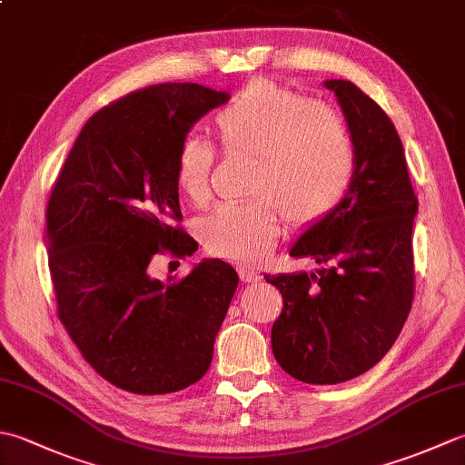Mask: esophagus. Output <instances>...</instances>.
<instances>
[{"label": "esophagus", "instance_id": "1", "mask_svg": "<svg viewBox=\"0 0 465 465\" xmlns=\"http://www.w3.org/2000/svg\"><path fill=\"white\" fill-rule=\"evenodd\" d=\"M240 278L245 283H258V282H262V273L255 268H252V265H242Z\"/></svg>", "mask_w": 465, "mask_h": 465}]
</instances>
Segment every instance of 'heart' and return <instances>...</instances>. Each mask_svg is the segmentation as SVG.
Masks as SVG:
<instances>
[{
	"label": "heart",
	"mask_w": 465,
	"mask_h": 465,
	"mask_svg": "<svg viewBox=\"0 0 465 465\" xmlns=\"http://www.w3.org/2000/svg\"><path fill=\"white\" fill-rule=\"evenodd\" d=\"M232 152L258 155L250 202L217 207L202 222L210 252L232 260L260 258L283 230L320 222L348 195L355 173L350 127L335 107L268 80L252 82L215 115ZM215 147L190 134L177 145L173 175L187 200L212 195Z\"/></svg>",
	"instance_id": "obj_1"
}]
</instances>
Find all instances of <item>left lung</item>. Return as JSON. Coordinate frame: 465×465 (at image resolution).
Instances as JSON below:
<instances>
[{
    "instance_id": "obj_1",
    "label": "left lung",
    "mask_w": 465,
    "mask_h": 465,
    "mask_svg": "<svg viewBox=\"0 0 465 465\" xmlns=\"http://www.w3.org/2000/svg\"><path fill=\"white\" fill-rule=\"evenodd\" d=\"M348 122L355 173L348 195L292 245L312 273L263 275L283 308L272 328L275 360L292 378L331 385L371 370L408 320L413 302L411 227L418 197L396 125L348 80H328Z\"/></svg>"
}]
</instances>
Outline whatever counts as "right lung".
Segmentation results:
<instances>
[{
    "label": "right lung",
    "instance_id": "1",
    "mask_svg": "<svg viewBox=\"0 0 465 465\" xmlns=\"http://www.w3.org/2000/svg\"><path fill=\"white\" fill-rule=\"evenodd\" d=\"M230 94L160 84L102 107L84 125L49 195L47 263L57 318L84 360L115 388L162 396L203 378L238 288L222 260L182 280L150 278L157 253L197 243L182 222L177 145Z\"/></svg>",
    "mask_w": 465,
    "mask_h": 465
}]
</instances>
